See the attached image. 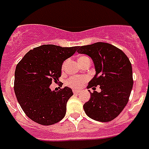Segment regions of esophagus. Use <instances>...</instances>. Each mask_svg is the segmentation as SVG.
<instances>
[{
  "mask_svg": "<svg viewBox=\"0 0 149 149\" xmlns=\"http://www.w3.org/2000/svg\"><path fill=\"white\" fill-rule=\"evenodd\" d=\"M73 93H79V90H77V89H74V90H73Z\"/></svg>",
  "mask_w": 149,
  "mask_h": 149,
  "instance_id": "34e87169",
  "label": "esophagus"
}]
</instances>
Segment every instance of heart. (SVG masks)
Returning <instances> with one entry per match:
<instances>
[{"label": "heart", "mask_w": 149, "mask_h": 149, "mask_svg": "<svg viewBox=\"0 0 149 149\" xmlns=\"http://www.w3.org/2000/svg\"><path fill=\"white\" fill-rule=\"evenodd\" d=\"M86 58H88V57H86V56H80V57L78 58V63H81L82 61L84 60ZM64 65H65V63L63 64V68L64 67ZM86 79H87V77H85V76H81V77H71L67 79L66 84H67L68 86H71V87L78 88V87H80L86 81Z\"/></svg>", "instance_id": "b5f03b06"}]
</instances>
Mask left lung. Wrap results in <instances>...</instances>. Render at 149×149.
<instances>
[{
	"label": "left lung",
	"mask_w": 149,
	"mask_h": 149,
	"mask_svg": "<svg viewBox=\"0 0 149 149\" xmlns=\"http://www.w3.org/2000/svg\"><path fill=\"white\" fill-rule=\"evenodd\" d=\"M78 53L92 58L96 74L88 88L100 86L101 91L91 93L84 109L89 118L107 122L117 118L127 105L133 86L132 67L127 56L109 43L96 42L79 47Z\"/></svg>",
	"instance_id": "8db88e82"
}]
</instances>
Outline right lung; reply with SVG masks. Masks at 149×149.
Masks as SVG:
<instances>
[{
    "mask_svg": "<svg viewBox=\"0 0 149 149\" xmlns=\"http://www.w3.org/2000/svg\"><path fill=\"white\" fill-rule=\"evenodd\" d=\"M77 48L41 45L27 52L16 66L15 96L25 114L35 122L52 125L65 117L72 90L65 86L56 92L49 86L58 81L63 62Z\"/></svg>",
    "mask_w": 149,
    "mask_h": 149,
    "instance_id": "obj_1",
    "label": "right lung"
}]
</instances>
